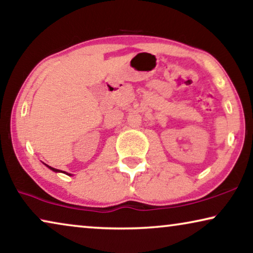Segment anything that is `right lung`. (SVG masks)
Instances as JSON below:
<instances>
[{"instance_id": "add662e5", "label": "right lung", "mask_w": 253, "mask_h": 253, "mask_svg": "<svg viewBox=\"0 0 253 253\" xmlns=\"http://www.w3.org/2000/svg\"><path fill=\"white\" fill-rule=\"evenodd\" d=\"M44 165H46V164H44ZM46 166H47V165H46ZM47 167L49 168V169H51V170L55 171V172H58V171H61V170H58V169H55V168H53V167H50V166H47ZM64 172H65V171H64ZM65 174L69 175V176H71V174H68V172H65Z\"/></svg>"}]
</instances>
